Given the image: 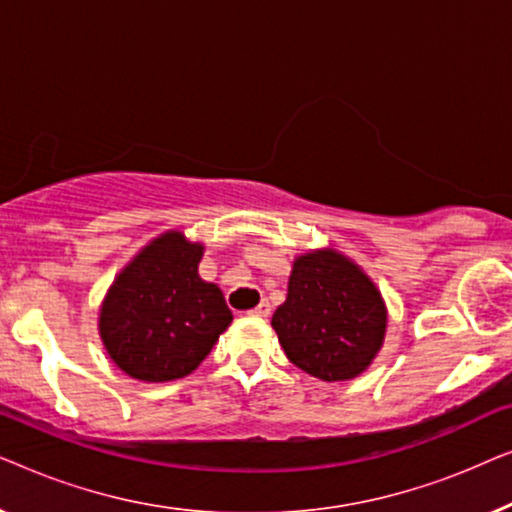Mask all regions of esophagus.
<instances>
[{
  "mask_svg": "<svg viewBox=\"0 0 512 512\" xmlns=\"http://www.w3.org/2000/svg\"><path fill=\"white\" fill-rule=\"evenodd\" d=\"M249 314H251V317H268V314H270V303H265V300H263V303L258 305V307H254V310H251Z\"/></svg>",
  "mask_w": 512,
  "mask_h": 512,
  "instance_id": "1",
  "label": "esophagus"
}]
</instances>
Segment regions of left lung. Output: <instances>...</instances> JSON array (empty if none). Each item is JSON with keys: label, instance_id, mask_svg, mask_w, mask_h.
<instances>
[{"label": "left lung", "instance_id": "obj_1", "mask_svg": "<svg viewBox=\"0 0 512 512\" xmlns=\"http://www.w3.org/2000/svg\"><path fill=\"white\" fill-rule=\"evenodd\" d=\"M272 328L293 366L324 382L352 380L382 349L387 307L366 272L335 249L293 261Z\"/></svg>", "mask_w": 512, "mask_h": 512}]
</instances>
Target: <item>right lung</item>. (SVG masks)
Wrapping results in <instances>:
<instances>
[{"label":"right lung","mask_w":512,"mask_h":512,"mask_svg":"<svg viewBox=\"0 0 512 512\" xmlns=\"http://www.w3.org/2000/svg\"><path fill=\"white\" fill-rule=\"evenodd\" d=\"M202 254L200 242L167 230L118 272L97 328L125 375L142 382L191 375L230 326L221 289L198 275Z\"/></svg>","instance_id":"obj_1"}]
</instances>
